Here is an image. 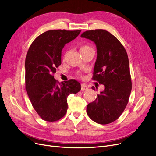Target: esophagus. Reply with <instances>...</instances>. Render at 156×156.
I'll use <instances>...</instances> for the list:
<instances>
[{
  "label": "esophagus",
  "mask_w": 156,
  "mask_h": 156,
  "mask_svg": "<svg viewBox=\"0 0 156 156\" xmlns=\"http://www.w3.org/2000/svg\"><path fill=\"white\" fill-rule=\"evenodd\" d=\"M87 89H88V87H87L86 85H85V84L81 85V91H85V90H87Z\"/></svg>",
  "instance_id": "obj_1"
}]
</instances>
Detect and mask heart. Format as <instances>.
<instances>
[{"label":"heart","mask_w":156,"mask_h":156,"mask_svg":"<svg viewBox=\"0 0 156 156\" xmlns=\"http://www.w3.org/2000/svg\"><path fill=\"white\" fill-rule=\"evenodd\" d=\"M90 49H92V48L90 47L89 46H87V45H85V46H83L81 47L80 48V52H83V51H88V50H90Z\"/></svg>","instance_id":"1"}]
</instances>
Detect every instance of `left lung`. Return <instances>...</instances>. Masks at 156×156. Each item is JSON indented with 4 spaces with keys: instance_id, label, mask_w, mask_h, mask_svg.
Returning <instances> with one entry per match:
<instances>
[{
    "instance_id": "obj_1",
    "label": "left lung",
    "mask_w": 156,
    "mask_h": 156,
    "mask_svg": "<svg viewBox=\"0 0 156 156\" xmlns=\"http://www.w3.org/2000/svg\"><path fill=\"white\" fill-rule=\"evenodd\" d=\"M81 37L95 43L97 57L93 80L104 86L103 92L87 107L88 116L101 125L116 121L124 111L132 91L128 57L116 37L104 30H88ZM92 88L95 90L94 87Z\"/></svg>"
}]
</instances>
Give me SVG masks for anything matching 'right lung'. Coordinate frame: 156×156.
<instances>
[{"label":"right lung","instance_id":"obj_1","mask_svg":"<svg viewBox=\"0 0 156 156\" xmlns=\"http://www.w3.org/2000/svg\"><path fill=\"white\" fill-rule=\"evenodd\" d=\"M81 30H52L37 37L30 45L25 59V84L33 107L42 119L54 122L67 112L68 96L81 90L78 81L59 83L53 74L61 64L65 44L76 38Z\"/></svg>","mask_w":156,"mask_h":156}]
</instances>
